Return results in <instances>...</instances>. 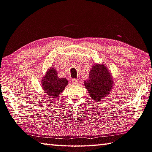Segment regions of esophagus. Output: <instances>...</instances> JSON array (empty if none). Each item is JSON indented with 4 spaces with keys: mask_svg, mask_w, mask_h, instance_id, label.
<instances>
[{
    "mask_svg": "<svg viewBox=\"0 0 152 152\" xmlns=\"http://www.w3.org/2000/svg\"><path fill=\"white\" fill-rule=\"evenodd\" d=\"M72 82L73 84H78L79 80L78 79H72Z\"/></svg>",
    "mask_w": 152,
    "mask_h": 152,
    "instance_id": "obj_1",
    "label": "esophagus"
}]
</instances>
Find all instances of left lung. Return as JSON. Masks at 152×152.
<instances>
[{"label":"left lung","instance_id":"obj_1","mask_svg":"<svg viewBox=\"0 0 152 152\" xmlns=\"http://www.w3.org/2000/svg\"><path fill=\"white\" fill-rule=\"evenodd\" d=\"M91 98L102 100L111 93L114 78L107 66L102 64H93L89 77L84 82Z\"/></svg>","mask_w":152,"mask_h":152}]
</instances>
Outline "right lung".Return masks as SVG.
<instances>
[{
  "label": "right lung",
  "mask_w": 152,
  "mask_h": 152,
  "mask_svg": "<svg viewBox=\"0 0 152 152\" xmlns=\"http://www.w3.org/2000/svg\"><path fill=\"white\" fill-rule=\"evenodd\" d=\"M41 84L48 97L57 98L68 84V82L64 78H59L56 69L50 67L41 80Z\"/></svg>",
  "instance_id": "add662e5"
}]
</instances>
